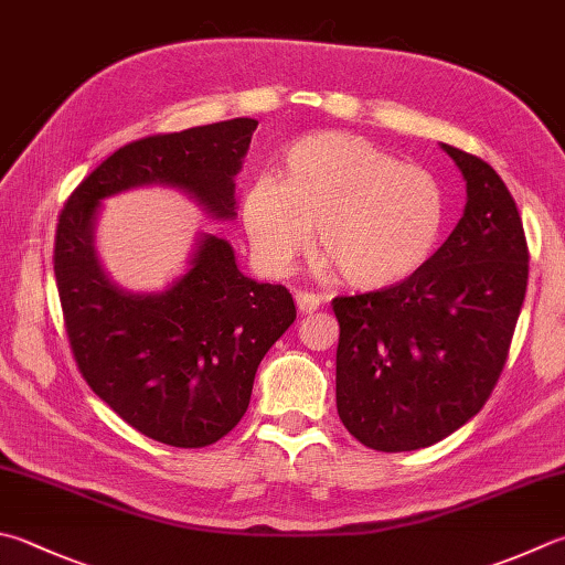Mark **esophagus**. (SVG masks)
<instances>
[{
    "instance_id": "esophagus-1",
    "label": "esophagus",
    "mask_w": 565,
    "mask_h": 565,
    "mask_svg": "<svg viewBox=\"0 0 565 565\" xmlns=\"http://www.w3.org/2000/svg\"><path fill=\"white\" fill-rule=\"evenodd\" d=\"M295 302H297V310H300L302 315H310V312L319 310V305L324 302V297L315 295V292H307V290H297Z\"/></svg>"
}]
</instances>
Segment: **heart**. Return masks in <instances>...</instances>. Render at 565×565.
I'll use <instances>...</instances> for the list:
<instances>
[{"instance_id":"obj_1","label":"heart","mask_w":565,"mask_h":565,"mask_svg":"<svg viewBox=\"0 0 565 565\" xmlns=\"http://www.w3.org/2000/svg\"><path fill=\"white\" fill-rule=\"evenodd\" d=\"M243 223L258 258L275 273L317 243L364 290L418 273L438 246L443 189L428 169L401 164L364 137L322 132L287 152V177L260 174L243 199Z\"/></svg>"}]
</instances>
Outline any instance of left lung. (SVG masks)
Segmentation results:
<instances>
[{
	"mask_svg": "<svg viewBox=\"0 0 565 565\" xmlns=\"http://www.w3.org/2000/svg\"><path fill=\"white\" fill-rule=\"evenodd\" d=\"M443 150L467 182L462 218L418 273L337 297V413L371 450L408 452L475 418L497 386L524 305L519 209L484 159Z\"/></svg>",
	"mask_w": 565,
	"mask_h": 565,
	"instance_id": "left-lung-1",
	"label": "left lung"
}]
</instances>
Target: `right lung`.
I'll return each instance as SVG.
<instances>
[{
  "label": "right lung",
  "instance_id": "add662e5",
  "mask_svg": "<svg viewBox=\"0 0 565 565\" xmlns=\"http://www.w3.org/2000/svg\"><path fill=\"white\" fill-rule=\"evenodd\" d=\"M255 127L236 117L125 145L58 216L53 273L73 359L125 423L174 448H206L236 428L263 356L295 322L292 295L246 278L214 233H201L167 290H122L95 253V223L105 199L150 184L184 191L211 218H236V174Z\"/></svg>",
  "mask_w": 565,
  "mask_h": 565
}]
</instances>
